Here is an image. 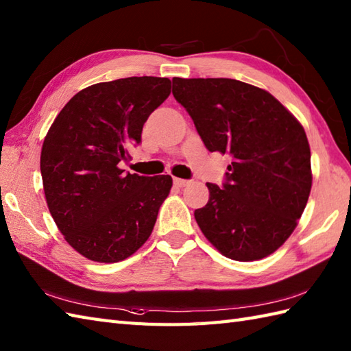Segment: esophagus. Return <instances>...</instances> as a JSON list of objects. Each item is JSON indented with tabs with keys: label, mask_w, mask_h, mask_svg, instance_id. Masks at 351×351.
Returning <instances> with one entry per match:
<instances>
[{
	"label": "esophagus",
	"mask_w": 351,
	"mask_h": 351,
	"mask_svg": "<svg viewBox=\"0 0 351 351\" xmlns=\"http://www.w3.org/2000/svg\"><path fill=\"white\" fill-rule=\"evenodd\" d=\"M173 184L176 185V187L182 189V187H187V185L190 184V181H187V180H181V178H173Z\"/></svg>",
	"instance_id": "34e87169"
}]
</instances>
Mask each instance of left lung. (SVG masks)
Instances as JSON below:
<instances>
[{"label":"left lung","instance_id":"obj_1","mask_svg":"<svg viewBox=\"0 0 351 351\" xmlns=\"http://www.w3.org/2000/svg\"><path fill=\"white\" fill-rule=\"evenodd\" d=\"M173 96L210 152L229 154L226 182L206 184L195 219L223 256L263 259L299 223L312 187L311 147L302 123L264 88L230 78H178Z\"/></svg>","mask_w":351,"mask_h":351}]
</instances>
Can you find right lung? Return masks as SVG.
Segmentation results:
<instances>
[{"label": "right lung", "mask_w": 351, "mask_h": 351, "mask_svg": "<svg viewBox=\"0 0 351 351\" xmlns=\"http://www.w3.org/2000/svg\"><path fill=\"white\" fill-rule=\"evenodd\" d=\"M170 80L130 77L88 86L66 104L43 140L45 199L64 240L95 263L130 258L152 234L171 176L123 173Z\"/></svg>", "instance_id": "1"}]
</instances>
